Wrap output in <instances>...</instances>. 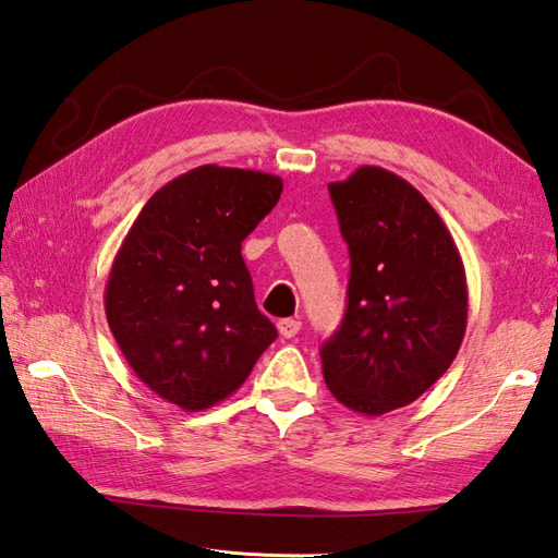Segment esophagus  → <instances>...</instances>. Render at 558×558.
<instances>
[{"label":"esophagus","instance_id":"34e87169","mask_svg":"<svg viewBox=\"0 0 558 558\" xmlns=\"http://www.w3.org/2000/svg\"><path fill=\"white\" fill-rule=\"evenodd\" d=\"M277 329L283 339H293L295 333L301 331V322L293 319V317H287V319H279L277 322Z\"/></svg>","mask_w":558,"mask_h":558}]
</instances>
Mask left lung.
<instances>
[{
  "mask_svg": "<svg viewBox=\"0 0 558 558\" xmlns=\"http://www.w3.org/2000/svg\"><path fill=\"white\" fill-rule=\"evenodd\" d=\"M329 195L351 279L341 327L319 351L322 373L339 403L384 415L423 396L461 349L463 259L437 209L387 169H355Z\"/></svg>",
  "mask_w": 558,
  "mask_h": 558,
  "instance_id": "obj_1",
  "label": "left lung"
}]
</instances>
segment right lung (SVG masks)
I'll return each instance as SVG.
<instances>
[{
	"label": "right lung",
	"instance_id": "right-lung-1",
	"mask_svg": "<svg viewBox=\"0 0 558 558\" xmlns=\"http://www.w3.org/2000/svg\"><path fill=\"white\" fill-rule=\"evenodd\" d=\"M281 189L265 171L195 167L145 203L111 263L109 329L147 389L183 411L225 401L277 339L241 243Z\"/></svg>",
	"mask_w": 558,
	"mask_h": 558
}]
</instances>
